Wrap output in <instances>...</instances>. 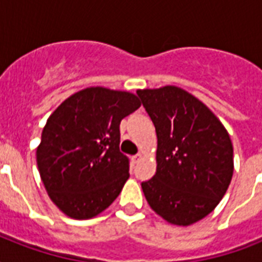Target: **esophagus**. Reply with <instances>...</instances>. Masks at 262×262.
I'll use <instances>...</instances> for the list:
<instances>
[{
	"label": "esophagus",
	"instance_id": "1",
	"mask_svg": "<svg viewBox=\"0 0 262 262\" xmlns=\"http://www.w3.org/2000/svg\"><path fill=\"white\" fill-rule=\"evenodd\" d=\"M141 158H143V154H137V155H135L132 158V162H133V163H137Z\"/></svg>",
	"mask_w": 262,
	"mask_h": 262
}]
</instances>
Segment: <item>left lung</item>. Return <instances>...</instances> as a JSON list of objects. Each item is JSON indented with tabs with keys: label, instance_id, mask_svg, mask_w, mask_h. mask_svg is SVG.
Masks as SVG:
<instances>
[{
	"label": "left lung",
	"instance_id": "1",
	"mask_svg": "<svg viewBox=\"0 0 262 262\" xmlns=\"http://www.w3.org/2000/svg\"><path fill=\"white\" fill-rule=\"evenodd\" d=\"M155 125L156 172L141 183L149 207L166 222L190 226L223 199L234 172L228 132L201 100L175 85L139 90Z\"/></svg>",
	"mask_w": 262,
	"mask_h": 262
}]
</instances>
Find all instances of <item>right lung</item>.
Instances as JSON below:
<instances>
[{"instance_id":"add662e5","label":"right lung","mask_w":262,"mask_h":262,"mask_svg":"<svg viewBox=\"0 0 262 262\" xmlns=\"http://www.w3.org/2000/svg\"><path fill=\"white\" fill-rule=\"evenodd\" d=\"M141 106L126 91L90 87L54 110L43 127L36 163L51 201L72 219H91L113 204L129 178L119 123Z\"/></svg>"}]
</instances>
